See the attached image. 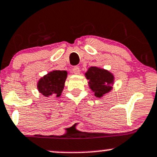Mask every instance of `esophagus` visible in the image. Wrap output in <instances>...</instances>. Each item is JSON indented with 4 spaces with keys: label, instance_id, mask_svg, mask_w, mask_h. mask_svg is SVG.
Wrapping results in <instances>:
<instances>
[{
    "label": "esophagus",
    "instance_id": "esophagus-1",
    "mask_svg": "<svg viewBox=\"0 0 157 157\" xmlns=\"http://www.w3.org/2000/svg\"><path fill=\"white\" fill-rule=\"evenodd\" d=\"M72 72H73V74H79L80 72V68H79V67H75L73 68Z\"/></svg>",
    "mask_w": 157,
    "mask_h": 157
}]
</instances>
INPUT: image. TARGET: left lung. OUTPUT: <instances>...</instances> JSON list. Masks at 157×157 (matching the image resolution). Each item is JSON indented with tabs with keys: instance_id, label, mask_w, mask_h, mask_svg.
<instances>
[{
	"instance_id": "obj_1",
	"label": "left lung",
	"mask_w": 157,
	"mask_h": 157,
	"mask_svg": "<svg viewBox=\"0 0 157 157\" xmlns=\"http://www.w3.org/2000/svg\"><path fill=\"white\" fill-rule=\"evenodd\" d=\"M85 77L88 80L89 87L97 98H102L113 88L115 77L108 70L90 67L85 73Z\"/></svg>"
}]
</instances>
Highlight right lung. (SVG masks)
<instances>
[{
    "label": "right lung",
    "mask_w": 157,
    "mask_h": 157,
    "mask_svg": "<svg viewBox=\"0 0 157 157\" xmlns=\"http://www.w3.org/2000/svg\"><path fill=\"white\" fill-rule=\"evenodd\" d=\"M67 72L54 70L41 77L37 83L39 93L47 97H59L64 88Z\"/></svg>",
    "instance_id": "1"
}]
</instances>
